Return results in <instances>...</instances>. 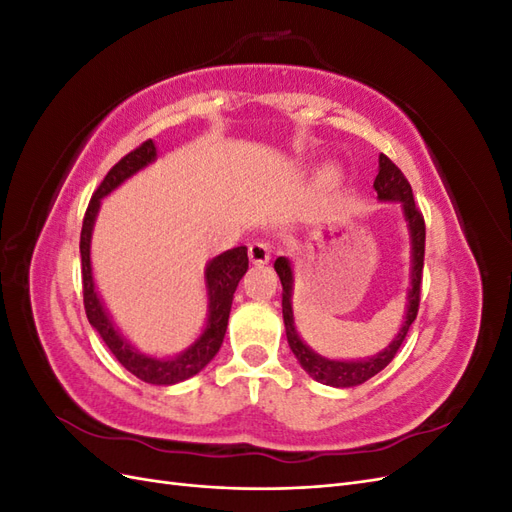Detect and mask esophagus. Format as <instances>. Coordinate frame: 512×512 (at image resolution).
<instances>
[{"mask_svg": "<svg viewBox=\"0 0 512 512\" xmlns=\"http://www.w3.org/2000/svg\"><path fill=\"white\" fill-rule=\"evenodd\" d=\"M250 260L254 262V265H267L269 258H271V247L269 243L265 241H254L250 243Z\"/></svg>", "mask_w": 512, "mask_h": 512, "instance_id": "obj_1", "label": "esophagus"}]
</instances>
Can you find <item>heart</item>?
<instances>
[{
  "mask_svg": "<svg viewBox=\"0 0 512 512\" xmlns=\"http://www.w3.org/2000/svg\"><path fill=\"white\" fill-rule=\"evenodd\" d=\"M339 179V170L337 166H327L322 170V181L324 183H335Z\"/></svg>",
  "mask_w": 512,
  "mask_h": 512,
  "instance_id": "b5f03b06",
  "label": "heart"
}]
</instances>
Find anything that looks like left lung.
Returning <instances> with one entry per match:
<instances>
[{
    "mask_svg": "<svg viewBox=\"0 0 512 512\" xmlns=\"http://www.w3.org/2000/svg\"><path fill=\"white\" fill-rule=\"evenodd\" d=\"M380 170L378 177L374 181V188L378 192L380 200H393V203L401 205V211H404V218L410 230V243H412V269H410V290H408V305H406V318L397 335L393 337V342L386 346L382 352L369 356V359L361 361H331L324 359V356L316 354L312 348H309L303 339L297 333V327H294V316H292V269L288 258L280 256L275 260V271L280 275L282 282V314H284V324H286V337H288V346L297 356V361L301 367L312 376L316 382L337 386V389H350V386H359L367 382L369 378H374L376 374L389 365L399 346L404 344V339L410 331V324L416 320L418 314V303H421V282H423V260H425V220L423 213L418 211L414 205V196L408 179L404 173L380 153Z\"/></svg>",
    "mask_w": 512,
    "mask_h": 512,
    "instance_id": "1",
    "label": "left lung"
}]
</instances>
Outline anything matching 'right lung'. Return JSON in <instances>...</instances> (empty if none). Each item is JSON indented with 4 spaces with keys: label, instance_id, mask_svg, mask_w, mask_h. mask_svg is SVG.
I'll use <instances>...</instances> for the list:
<instances>
[{
    "label": "right lung",
    "instance_id": "1",
    "mask_svg": "<svg viewBox=\"0 0 512 512\" xmlns=\"http://www.w3.org/2000/svg\"><path fill=\"white\" fill-rule=\"evenodd\" d=\"M153 160H156V145H153V141H145L143 145H138L134 151H130L128 156H123L111 170H108L104 181L98 185V190L89 200V207L85 211V220H83V230H81L83 303H85V314L89 324L100 333L102 342L115 354V359L130 371V374L149 384L170 386L196 376L198 371H203L213 356L218 354L224 342L226 327H228L232 294H235L241 277L247 271V265H250V260H247L245 245L232 247V250H226L224 254L209 260V265L205 269V284L209 294L207 327L203 333H200L196 342L181 354L168 356V359L147 356L143 352H138L128 339L117 331L111 316H108L98 297L94 275H91V232H94L96 215H98L102 198L111 194L123 181L136 175L138 170H143Z\"/></svg>",
    "mask_w": 512,
    "mask_h": 512
}]
</instances>
